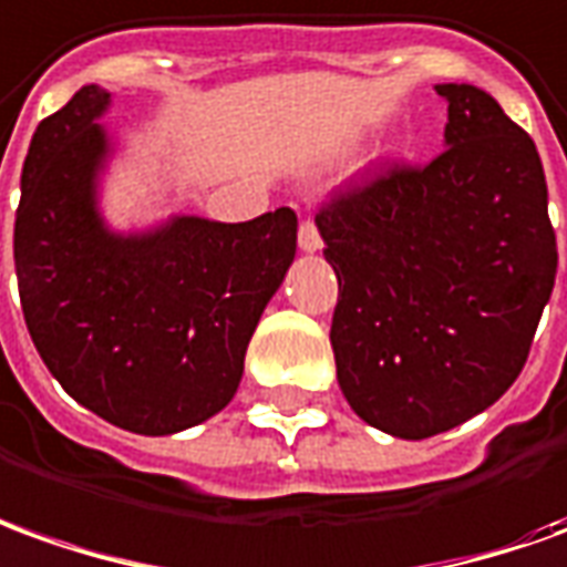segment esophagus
Wrapping results in <instances>:
<instances>
[{"label":"esophagus","mask_w":567,"mask_h":567,"mask_svg":"<svg viewBox=\"0 0 567 567\" xmlns=\"http://www.w3.org/2000/svg\"><path fill=\"white\" fill-rule=\"evenodd\" d=\"M299 249L302 252H318L321 249V231H318V225L306 218L302 225H299Z\"/></svg>","instance_id":"34e87169"}]
</instances>
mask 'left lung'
Returning <instances> with one entry per match:
<instances>
[{
	"instance_id": "8db88e82",
	"label": "left lung",
	"mask_w": 567,
	"mask_h": 567,
	"mask_svg": "<svg viewBox=\"0 0 567 567\" xmlns=\"http://www.w3.org/2000/svg\"><path fill=\"white\" fill-rule=\"evenodd\" d=\"M444 151L339 190L315 216L339 280L330 342L351 410L420 441L497 401L556 284L546 175L494 97L435 85Z\"/></svg>"
}]
</instances>
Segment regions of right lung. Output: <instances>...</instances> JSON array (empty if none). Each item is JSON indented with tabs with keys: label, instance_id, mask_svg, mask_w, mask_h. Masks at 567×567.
<instances>
[{
	"label": "right lung",
	"instance_id": "right-lung-1",
	"mask_svg": "<svg viewBox=\"0 0 567 567\" xmlns=\"http://www.w3.org/2000/svg\"><path fill=\"white\" fill-rule=\"evenodd\" d=\"M107 107V89L82 85L33 132L14 218L23 321L73 401L135 435H172L237 392L246 346L296 256V213L111 231L97 206Z\"/></svg>",
	"mask_w": 567,
	"mask_h": 567
}]
</instances>
